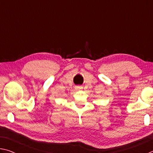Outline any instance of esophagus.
Segmentation results:
<instances>
[{
    "mask_svg": "<svg viewBox=\"0 0 153 153\" xmlns=\"http://www.w3.org/2000/svg\"><path fill=\"white\" fill-rule=\"evenodd\" d=\"M82 88V87H81V86H77V87H76V89L77 90H81Z\"/></svg>",
    "mask_w": 153,
    "mask_h": 153,
    "instance_id": "esophagus-1",
    "label": "esophagus"
}]
</instances>
